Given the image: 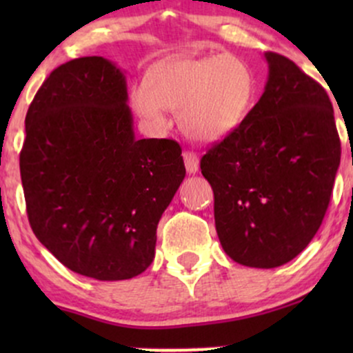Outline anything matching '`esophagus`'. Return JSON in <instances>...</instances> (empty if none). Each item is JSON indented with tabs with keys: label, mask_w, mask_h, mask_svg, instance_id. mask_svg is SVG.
<instances>
[{
	"label": "esophagus",
	"mask_w": 353,
	"mask_h": 353,
	"mask_svg": "<svg viewBox=\"0 0 353 353\" xmlns=\"http://www.w3.org/2000/svg\"><path fill=\"white\" fill-rule=\"evenodd\" d=\"M184 164H185V171L189 174H196L199 171V157H197V154L184 152Z\"/></svg>",
	"instance_id": "34e87169"
}]
</instances>
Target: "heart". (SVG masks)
<instances>
[{
	"mask_svg": "<svg viewBox=\"0 0 353 353\" xmlns=\"http://www.w3.org/2000/svg\"><path fill=\"white\" fill-rule=\"evenodd\" d=\"M254 98L252 71L232 54L157 64L131 92L134 111L152 129L168 128L165 109L177 111L185 136L217 143L232 134Z\"/></svg>",
	"mask_w": 353,
	"mask_h": 353,
	"instance_id": "obj_1",
	"label": "heart"
}]
</instances>
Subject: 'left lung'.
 <instances>
[{
  "mask_svg": "<svg viewBox=\"0 0 353 353\" xmlns=\"http://www.w3.org/2000/svg\"><path fill=\"white\" fill-rule=\"evenodd\" d=\"M241 125L201 159L214 190L224 252L241 265L274 269L309 245L329 208L340 139L325 89L277 52Z\"/></svg>",
  "mask_w": 353,
  "mask_h": 353,
  "instance_id": "left-lung-1",
  "label": "left lung"
}]
</instances>
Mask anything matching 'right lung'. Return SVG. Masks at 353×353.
Returning <instances> with one entry per match:
<instances>
[{"label":"right lung","instance_id":"add662e5","mask_svg":"<svg viewBox=\"0 0 353 353\" xmlns=\"http://www.w3.org/2000/svg\"><path fill=\"white\" fill-rule=\"evenodd\" d=\"M24 125L19 171L38 241L96 281L143 274L185 168L176 141L136 137L123 70L103 56L61 64Z\"/></svg>","mask_w":353,"mask_h":353}]
</instances>
